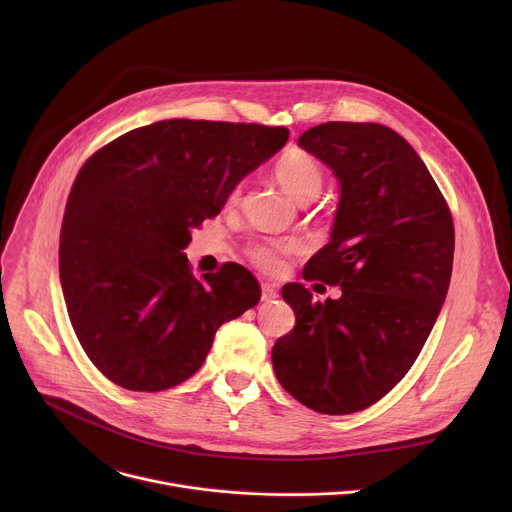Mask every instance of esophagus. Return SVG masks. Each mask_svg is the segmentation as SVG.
<instances>
[{
  "instance_id": "1",
  "label": "esophagus",
  "mask_w": 512,
  "mask_h": 512,
  "mask_svg": "<svg viewBox=\"0 0 512 512\" xmlns=\"http://www.w3.org/2000/svg\"><path fill=\"white\" fill-rule=\"evenodd\" d=\"M277 296H279V294H277L275 285L263 283V287H261V302H273Z\"/></svg>"
}]
</instances>
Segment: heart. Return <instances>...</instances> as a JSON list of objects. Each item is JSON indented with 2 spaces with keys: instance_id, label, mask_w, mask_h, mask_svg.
<instances>
[{
  "instance_id": "1",
  "label": "heart",
  "mask_w": 512,
  "mask_h": 512,
  "mask_svg": "<svg viewBox=\"0 0 512 512\" xmlns=\"http://www.w3.org/2000/svg\"><path fill=\"white\" fill-rule=\"evenodd\" d=\"M275 176L279 184L294 196L298 202L306 204L320 196L324 188V172L320 164L304 150H289L275 164ZM243 186H235L229 200L239 202ZM302 251L300 241H259L249 249V257L255 265L269 273H277L285 267V257Z\"/></svg>"
}]
</instances>
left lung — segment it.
Listing matches in <instances>:
<instances>
[{
	"label": "left lung",
	"instance_id": "left-lung-1",
	"mask_svg": "<svg viewBox=\"0 0 512 512\" xmlns=\"http://www.w3.org/2000/svg\"><path fill=\"white\" fill-rule=\"evenodd\" d=\"M298 143L340 186L330 243L304 279L340 285L342 296L320 304L302 283L283 285L296 326L277 338L271 360L291 397L346 415L385 397L419 356L450 287L454 223L429 170L391 127L328 121Z\"/></svg>",
	"mask_w": 512,
	"mask_h": 512
}]
</instances>
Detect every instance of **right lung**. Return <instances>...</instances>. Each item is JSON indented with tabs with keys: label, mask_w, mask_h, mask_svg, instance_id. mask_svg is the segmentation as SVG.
<instances>
[{
	"label": "right lung",
	"mask_w": 512,
	"mask_h": 512,
	"mask_svg": "<svg viewBox=\"0 0 512 512\" xmlns=\"http://www.w3.org/2000/svg\"><path fill=\"white\" fill-rule=\"evenodd\" d=\"M287 135L170 119L123 133L85 162L66 202L58 267L70 324L109 381L145 393L184 383L218 326L257 306L251 271L227 263L196 279L182 251Z\"/></svg>",
	"instance_id": "add662e5"
}]
</instances>
